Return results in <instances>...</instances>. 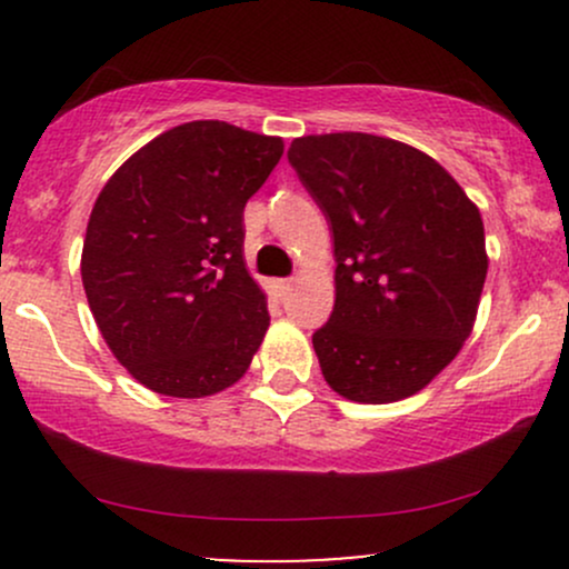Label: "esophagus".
<instances>
[{
  "mask_svg": "<svg viewBox=\"0 0 569 569\" xmlns=\"http://www.w3.org/2000/svg\"><path fill=\"white\" fill-rule=\"evenodd\" d=\"M291 286H293L291 278H278V280H272V291H276L278 297H286V293L291 291Z\"/></svg>",
  "mask_w": 569,
  "mask_h": 569,
  "instance_id": "34e87169",
  "label": "esophagus"
}]
</instances>
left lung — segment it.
Instances as JSON below:
<instances>
[{
	"label": "left lung",
	"instance_id": "1",
	"mask_svg": "<svg viewBox=\"0 0 569 569\" xmlns=\"http://www.w3.org/2000/svg\"><path fill=\"white\" fill-rule=\"evenodd\" d=\"M289 162L335 240V310L312 335L326 382L361 403L417 393L471 335L479 208L433 158L382 136H302Z\"/></svg>",
	"mask_w": 569,
	"mask_h": 569
}]
</instances>
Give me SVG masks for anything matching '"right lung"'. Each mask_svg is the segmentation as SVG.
<instances>
[{"mask_svg":"<svg viewBox=\"0 0 569 569\" xmlns=\"http://www.w3.org/2000/svg\"><path fill=\"white\" fill-rule=\"evenodd\" d=\"M280 154L276 136L184 122L98 194L82 286L117 361L154 393H219L262 345L270 312L243 262V208Z\"/></svg>","mask_w":569,"mask_h":569,"instance_id":"add662e5","label":"right lung"}]
</instances>
